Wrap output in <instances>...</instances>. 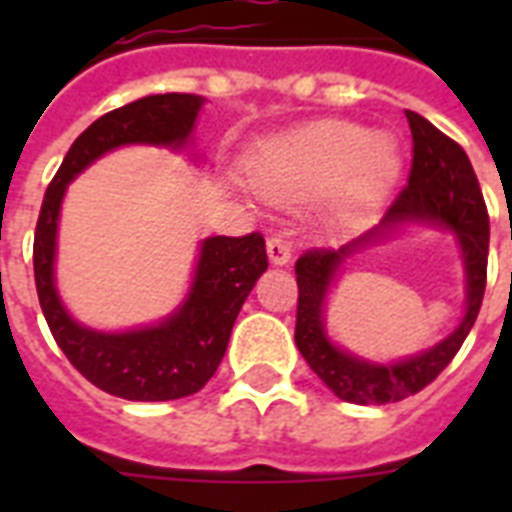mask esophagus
Wrapping results in <instances>:
<instances>
[{"mask_svg": "<svg viewBox=\"0 0 512 512\" xmlns=\"http://www.w3.org/2000/svg\"><path fill=\"white\" fill-rule=\"evenodd\" d=\"M265 247H268V257H271L273 265H287L289 263V257H292V244H289L284 236L273 233Z\"/></svg>", "mask_w": 512, "mask_h": 512, "instance_id": "34e87169", "label": "esophagus"}]
</instances>
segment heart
I'll use <instances>...</instances> for the list:
<instances>
[{
  "label": "heart",
  "instance_id": "obj_1",
  "mask_svg": "<svg viewBox=\"0 0 512 512\" xmlns=\"http://www.w3.org/2000/svg\"><path fill=\"white\" fill-rule=\"evenodd\" d=\"M398 146L348 122H321L268 143L252 159L257 191L279 204L329 196L337 217H356L385 196L398 175Z\"/></svg>",
  "mask_w": 512,
  "mask_h": 512
}]
</instances>
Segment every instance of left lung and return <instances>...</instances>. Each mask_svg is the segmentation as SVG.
Masks as SVG:
<instances>
[{"mask_svg": "<svg viewBox=\"0 0 512 512\" xmlns=\"http://www.w3.org/2000/svg\"><path fill=\"white\" fill-rule=\"evenodd\" d=\"M412 130V170L396 199L372 231L340 249L313 247L295 263L297 324L295 342L313 372L337 398L350 404H393L420 393L444 372L473 329L484 303L489 263V212L468 154L460 143L433 127L425 116L406 111ZM401 222H438L458 233L469 271V311L455 335L422 357L393 367L358 362L337 351L320 329V305L336 265L358 246Z\"/></svg>", "mask_w": 512, "mask_h": 512, "instance_id": "obj_1", "label": "left lung"}]
</instances>
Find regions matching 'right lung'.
Here are the masks:
<instances>
[{
  "label": "right lung",
  "instance_id": "1",
  "mask_svg": "<svg viewBox=\"0 0 512 512\" xmlns=\"http://www.w3.org/2000/svg\"><path fill=\"white\" fill-rule=\"evenodd\" d=\"M199 108V95L164 92L95 119L68 148L36 220L34 281L52 337L76 372L95 388L127 401H172L207 385L223 361L241 305L268 268L263 233L204 241L191 295L172 319L127 335H100L68 319L52 284L60 201L66 185L111 148L127 143L183 146Z\"/></svg>",
  "mask_w": 512,
  "mask_h": 512
}]
</instances>
